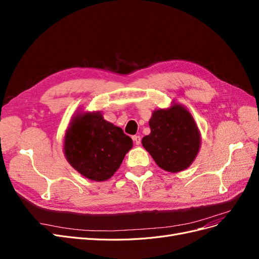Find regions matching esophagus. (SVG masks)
Listing matches in <instances>:
<instances>
[{
    "instance_id": "34e87169",
    "label": "esophagus",
    "mask_w": 259,
    "mask_h": 259,
    "mask_svg": "<svg viewBox=\"0 0 259 259\" xmlns=\"http://www.w3.org/2000/svg\"><path fill=\"white\" fill-rule=\"evenodd\" d=\"M133 140H134L135 145H137V146H139V145H140V143H142V138H140V136H138V135H136V136L133 137Z\"/></svg>"
}]
</instances>
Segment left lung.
<instances>
[{"label":"left lung","instance_id":"8db88e82","mask_svg":"<svg viewBox=\"0 0 259 259\" xmlns=\"http://www.w3.org/2000/svg\"><path fill=\"white\" fill-rule=\"evenodd\" d=\"M150 134L142 144L156 165L169 173L189 167L197 158L201 134L188 109L177 103L169 108L158 109L149 120Z\"/></svg>","mask_w":259,"mask_h":259}]
</instances>
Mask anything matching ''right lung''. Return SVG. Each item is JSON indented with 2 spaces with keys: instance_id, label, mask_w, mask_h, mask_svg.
<instances>
[{
  "instance_id": "1",
  "label": "right lung",
  "mask_w": 259,
  "mask_h": 259,
  "mask_svg": "<svg viewBox=\"0 0 259 259\" xmlns=\"http://www.w3.org/2000/svg\"><path fill=\"white\" fill-rule=\"evenodd\" d=\"M132 147V138L106 121L100 111L76 112L64 137V153L70 165L94 182L111 178Z\"/></svg>"
}]
</instances>
